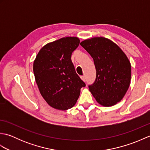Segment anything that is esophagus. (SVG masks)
<instances>
[{
  "instance_id": "obj_1",
  "label": "esophagus",
  "mask_w": 150,
  "mask_h": 150,
  "mask_svg": "<svg viewBox=\"0 0 150 150\" xmlns=\"http://www.w3.org/2000/svg\"><path fill=\"white\" fill-rule=\"evenodd\" d=\"M81 79L84 82H85V81H86V77H85V76H81Z\"/></svg>"
}]
</instances>
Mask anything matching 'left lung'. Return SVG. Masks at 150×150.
I'll list each match as a JSON object with an SVG mask.
<instances>
[{
    "label": "left lung",
    "instance_id": "obj_1",
    "mask_svg": "<svg viewBox=\"0 0 150 150\" xmlns=\"http://www.w3.org/2000/svg\"><path fill=\"white\" fill-rule=\"evenodd\" d=\"M93 59L97 75L89 90L97 103L112 106L122 99L130 85L132 68L120 47L107 38L97 37L80 43Z\"/></svg>",
    "mask_w": 150,
    "mask_h": 150
}]
</instances>
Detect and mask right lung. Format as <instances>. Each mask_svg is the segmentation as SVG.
Returning a JSON list of instances; mask_svg holds the SVG:
<instances>
[{
    "label": "right lung",
    "instance_id": "right-lung-1",
    "mask_svg": "<svg viewBox=\"0 0 150 150\" xmlns=\"http://www.w3.org/2000/svg\"><path fill=\"white\" fill-rule=\"evenodd\" d=\"M76 37H63L44 46L33 62L40 93L51 107L67 110L75 106L86 84L75 71L71 57L79 46Z\"/></svg>",
    "mask_w": 150,
    "mask_h": 150
}]
</instances>
